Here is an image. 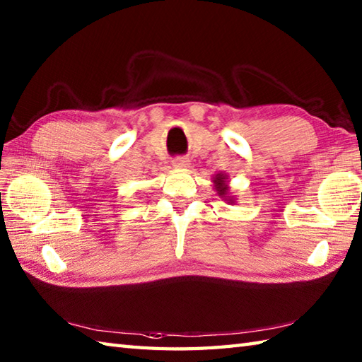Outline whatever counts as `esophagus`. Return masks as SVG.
Segmentation results:
<instances>
[{
	"instance_id": "esophagus-1",
	"label": "esophagus",
	"mask_w": 362,
	"mask_h": 362,
	"mask_svg": "<svg viewBox=\"0 0 362 362\" xmlns=\"http://www.w3.org/2000/svg\"><path fill=\"white\" fill-rule=\"evenodd\" d=\"M189 160L188 158H175L174 161H173V166L174 168H177V169H187V168H189Z\"/></svg>"
}]
</instances>
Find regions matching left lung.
<instances>
[{
    "mask_svg": "<svg viewBox=\"0 0 362 362\" xmlns=\"http://www.w3.org/2000/svg\"><path fill=\"white\" fill-rule=\"evenodd\" d=\"M213 185L214 189L218 191V196L222 199V201H227L228 204H235L236 199L235 196L230 194V187H228V175L226 173H218L213 177Z\"/></svg>",
    "mask_w": 362,
    "mask_h": 362,
    "instance_id": "8db88e82",
    "label": "left lung"
}]
</instances>
